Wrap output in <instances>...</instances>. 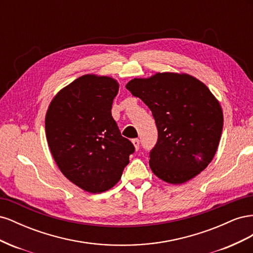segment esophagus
<instances>
[{
    "instance_id": "34e87169",
    "label": "esophagus",
    "mask_w": 253,
    "mask_h": 253,
    "mask_svg": "<svg viewBox=\"0 0 253 253\" xmlns=\"http://www.w3.org/2000/svg\"><path fill=\"white\" fill-rule=\"evenodd\" d=\"M132 142H133V144H134V147L136 148V150H138L139 147H140V140H139L138 138H134V139L132 140Z\"/></svg>"
}]
</instances>
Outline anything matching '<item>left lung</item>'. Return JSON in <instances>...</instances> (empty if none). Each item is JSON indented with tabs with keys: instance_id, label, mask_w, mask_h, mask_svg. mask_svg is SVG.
Wrapping results in <instances>:
<instances>
[{
	"instance_id": "8db88e82",
	"label": "left lung",
	"mask_w": 253,
	"mask_h": 253,
	"mask_svg": "<svg viewBox=\"0 0 253 253\" xmlns=\"http://www.w3.org/2000/svg\"><path fill=\"white\" fill-rule=\"evenodd\" d=\"M126 89L149 106L158 131L150 167L170 183H182L213 159L223 131V112L210 89L189 75L156 74L133 79Z\"/></svg>"
}]
</instances>
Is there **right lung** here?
Here are the masks:
<instances>
[{
	"instance_id": "add662e5",
	"label": "right lung",
	"mask_w": 253,
	"mask_h": 253,
	"mask_svg": "<svg viewBox=\"0 0 253 253\" xmlns=\"http://www.w3.org/2000/svg\"><path fill=\"white\" fill-rule=\"evenodd\" d=\"M118 83L85 75L60 90L45 118L53 159L65 177L90 193L114 187L135 152L112 117Z\"/></svg>"
}]
</instances>
